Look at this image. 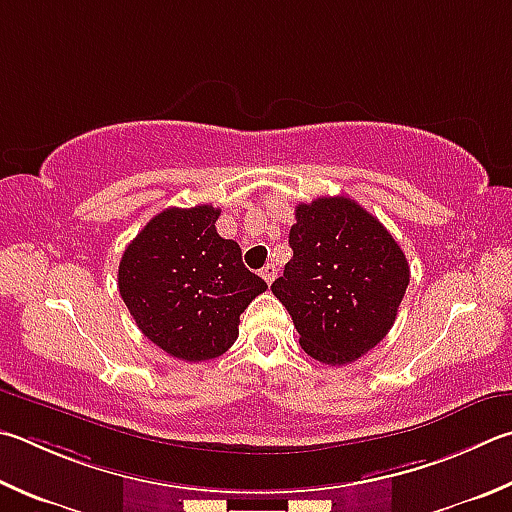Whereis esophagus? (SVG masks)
<instances>
[{
  "label": "esophagus",
  "mask_w": 512,
  "mask_h": 512,
  "mask_svg": "<svg viewBox=\"0 0 512 512\" xmlns=\"http://www.w3.org/2000/svg\"><path fill=\"white\" fill-rule=\"evenodd\" d=\"M262 277L266 280V284H273V280L277 277V268H275V264H266V266L262 268Z\"/></svg>",
  "instance_id": "34e87169"
}]
</instances>
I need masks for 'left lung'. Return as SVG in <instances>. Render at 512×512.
<instances>
[{
    "label": "left lung",
    "mask_w": 512,
    "mask_h": 512,
    "mask_svg": "<svg viewBox=\"0 0 512 512\" xmlns=\"http://www.w3.org/2000/svg\"><path fill=\"white\" fill-rule=\"evenodd\" d=\"M284 275L271 291L291 313L311 358L338 367L374 349L394 327L410 266L380 221L347 197L295 208Z\"/></svg>",
    "instance_id": "left-lung-1"
}]
</instances>
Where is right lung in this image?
I'll return each mask as SVG.
<instances>
[{
	"mask_svg": "<svg viewBox=\"0 0 512 512\" xmlns=\"http://www.w3.org/2000/svg\"><path fill=\"white\" fill-rule=\"evenodd\" d=\"M219 215L206 203L159 212L118 266V291L136 327L179 360L226 353L239 336V315L268 288L241 262L237 241L219 237Z\"/></svg>",
	"mask_w": 512,
	"mask_h": 512,
	"instance_id": "add662e5",
	"label": "right lung"
}]
</instances>
